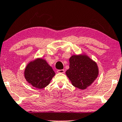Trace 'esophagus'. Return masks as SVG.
Masks as SVG:
<instances>
[{
  "instance_id": "34e87169",
  "label": "esophagus",
  "mask_w": 122,
  "mask_h": 122,
  "mask_svg": "<svg viewBox=\"0 0 122 122\" xmlns=\"http://www.w3.org/2000/svg\"><path fill=\"white\" fill-rule=\"evenodd\" d=\"M57 72L58 73H61V74H64L65 73V70H58L57 71Z\"/></svg>"
}]
</instances>
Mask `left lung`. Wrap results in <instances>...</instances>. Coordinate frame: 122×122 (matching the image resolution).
<instances>
[{
  "instance_id": "1",
  "label": "left lung",
  "mask_w": 122,
  "mask_h": 122,
  "mask_svg": "<svg viewBox=\"0 0 122 122\" xmlns=\"http://www.w3.org/2000/svg\"><path fill=\"white\" fill-rule=\"evenodd\" d=\"M69 62L70 68L66 74L75 87L84 90L98 77V66L86 55H74Z\"/></svg>"
}]
</instances>
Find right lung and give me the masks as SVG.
<instances>
[{"mask_svg": "<svg viewBox=\"0 0 122 122\" xmlns=\"http://www.w3.org/2000/svg\"><path fill=\"white\" fill-rule=\"evenodd\" d=\"M55 75L52 68L42 58H38L29 63L24 71L26 80L37 89H43L47 86Z\"/></svg>", "mask_w": 122, "mask_h": 122, "instance_id": "add662e5", "label": "right lung"}]
</instances>
